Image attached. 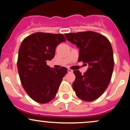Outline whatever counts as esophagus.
I'll return each mask as SVG.
<instances>
[{"instance_id":"obj_1","label":"esophagus","mask_w":130,"mask_h":130,"mask_svg":"<svg viewBox=\"0 0 130 130\" xmlns=\"http://www.w3.org/2000/svg\"><path fill=\"white\" fill-rule=\"evenodd\" d=\"M68 73H73V70L70 69V68H68Z\"/></svg>"}]
</instances>
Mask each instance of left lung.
Listing matches in <instances>:
<instances>
[{
    "label": "left lung",
    "instance_id": "1",
    "mask_svg": "<svg viewBox=\"0 0 130 130\" xmlns=\"http://www.w3.org/2000/svg\"><path fill=\"white\" fill-rule=\"evenodd\" d=\"M68 41L79 49L78 62L89 65L84 74L74 70L73 88L76 96L86 101L98 99L111 81L114 61L112 47L104 35L93 31L65 34Z\"/></svg>",
    "mask_w": 130,
    "mask_h": 130
}]
</instances>
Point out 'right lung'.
<instances>
[{
  "label": "right lung",
  "instance_id": "1",
  "mask_svg": "<svg viewBox=\"0 0 130 130\" xmlns=\"http://www.w3.org/2000/svg\"><path fill=\"white\" fill-rule=\"evenodd\" d=\"M66 41L62 34L37 32L23 40L19 50L17 67L24 89L33 100L47 103L56 96L67 69L47 65L55 56L57 46Z\"/></svg>",
  "mask_w": 130,
  "mask_h": 130
}]
</instances>
